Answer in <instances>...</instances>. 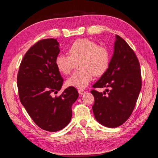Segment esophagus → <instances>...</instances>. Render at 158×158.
I'll use <instances>...</instances> for the list:
<instances>
[{
    "mask_svg": "<svg viewBox=\"0 0 158 158\" xmlns=\"http://www.w3.org/2000/svg\"><path fill=\"white\" fill-rule=\"evenodd\" d=\"M78 93H79L80 95H83V94H84L85 93V91H84V90L79 89V90H78Z\"/></svg>",
    "mask_w": 158,
    "mask_h": 158,
    "instance_id": "esophagus-1",
    "label": "esophagus"
}]
</instances>
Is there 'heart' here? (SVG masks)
Instances as JSON below:
<instances>
[{
    "mask_svg": "<svg viewBox=\"0 0 158 158\" xmlns=\"http://www.w3.org/2000/svg\"><path fill=\"white\" fill-rule=\"evenodd\" d=\"M110 53L104 46L88 39L75 41L69 49V55L59 54L55 64L60 73L68 75L78 64L76 71L66 80L69 86L84 89L92 82L94 75L102 76L109 68Z\"/></svg>",
    "mask_w": 158,
    "mask_h": 158,
    "instance_id": "obj_1",
    "label": "heart"
}]
</instances>
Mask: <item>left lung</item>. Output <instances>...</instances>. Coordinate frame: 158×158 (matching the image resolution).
Listing matches in <instances>:
<instances>
[{
	"mask_svg": "<svg viewBox=\"0 0 158 158\" xmlns=\"http://www.w3.org/2000/svg\"><path fill=\"white\" fill-rule=\"evenodd\" d=\"M113 55L109 68L93 88H108L106 92L91 91L95 102L94 116L101 125L115 128L130 117L142 87L139 61L122 37L115 35Z\"/></svg>",
	"mask_w": 158,
	"mask_h": 158,
	"instance_id": "obj_1",
	"label": "left lung"
}]
</instances>
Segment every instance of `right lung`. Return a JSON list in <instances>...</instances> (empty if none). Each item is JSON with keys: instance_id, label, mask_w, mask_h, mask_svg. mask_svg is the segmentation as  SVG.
Wrapping results in <instances>:
<instances>
[{"instance_id": "right-lung-1", "label": "right lung", "mask_w": 158, "mask_h": 158, "mask_svg": "<svg viewBox=\"0 0 158 158\" xmlns=\"http://www.w3.org/2000/svg\"><path fill=\"white\" fill-rule=\"evenodd\" d=\"M60 52L55 39L40 40L23 56L19 68L17 84L19 98L36 125L49 132H56L69 125L72 106L78 98L74 87L61 89L63 78L57 69L55 59Z\"/></svg>"}]
</instances>
